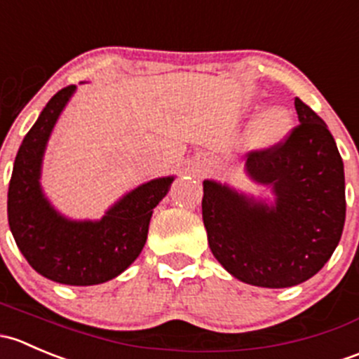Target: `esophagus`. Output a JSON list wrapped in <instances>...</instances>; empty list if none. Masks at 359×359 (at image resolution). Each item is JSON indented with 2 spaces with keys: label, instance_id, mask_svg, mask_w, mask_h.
<instances>
[{
  "label": "esophagus",
  "instance_id": "obj_1",
  "mask_svg": "<svg viewBox=\"0 0 359 359\" xmlns=\"http://www.w3.org/2000/svg\"><path fill=\"white\" fill-rule=\"evenodd\" d=\"M191 172H194L195 176H204L207 172V168L204 164H197V165H194V168H191Z\"/></svg>",
  "mask_w": 359,
  "mask_h": 359
}]
</instances>
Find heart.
Here are the masks:
<instances>
[{
    "label": "heart",
    "instance_id": "1",
    "mask_svg": "<svg viewBox=\"0 0 359 359\" xmlns=\"http://www.w3.org/2000/svg\"><path fill=\"white\" fill-rule=\"evenodd\" d=\"M292 117L283 107H271L252 124L249 131V143L256 149H269L289 135Z\"/></svg>",
    "mask_w": 359,
    "mask_h": 359
}]
</instances>
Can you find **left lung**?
<instances>
[{"label":"left lung","instance_id":"8db88e82","mask_svg":"<svg viewBox=\"0 0 359 359\" xmlns=\"http://www.w3.org/2000/svg\"><path fill=\"white\" fill-rule=\"evenodd\" d=\"M294 103L301 124L287 142L247 154L243 171L269 198L204 180L202 217L214 257L236 280L264 289L315 276L344 230V162L323 119Z\"/></svg>","mask_w":359,"mask_h":359}]
</instances>
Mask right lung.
<instances>
[{
	"mask_svg": "<svg viewBox=\"0 0 359 359\" xmlns=\"http://www.w3.org/2000/svg\"><path fill=\"white\" fill-rule=\"evenodd\" d=\"M76 90L72 84L58 91L25 135L8 187V224L17 247L39 275L88 287L116 278L135 262L145 247L154 207L168 195L175 176L138 184L100 219H70L58 212L41 187L43 157Z\"/></svg>",
	"mask_w": 359,
	"mask_h": 359,
	"instance_id": "obj_1",
	"label": "right lung"
}]
</instances>
